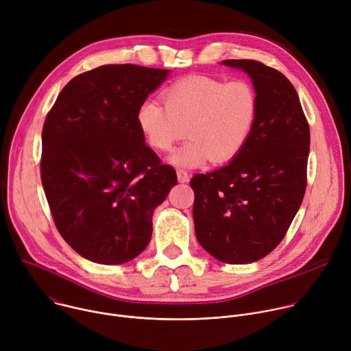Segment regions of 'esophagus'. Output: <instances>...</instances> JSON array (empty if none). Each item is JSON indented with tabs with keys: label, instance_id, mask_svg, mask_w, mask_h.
Listing matches in <instances>:
<instances>
[{
	"label": "esophagus",
	"instance_id": "34e87169",
	"mask_svg": "<svg viewBox=\"0 0 351 351\" xmlns=\"http://www.w3.org/2000/svg\"><path fill=\"white\" fill-rule=\"evenodd\" d=\"M176 175H178V180L180 183H186V182L190 180V173L187 171H184V169H178Z\"/></svg>",
	"mask_w": 351,
	"mask_h": 351
}]
</instances>
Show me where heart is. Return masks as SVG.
Instances as JSON below:
<instances>
[{
  "label": "heart",
  "mask_w": 351,
  "mask_h": 351,
  "mask_svg": "<svg viewBox=\"0 0 351 351\" xmlns=\"http://www.w3.org/2000/svg\"><path fill=\"white\" fill-rule=\"evenodd\" d=\"M162 98L164 104L148 99L138 107L137 125L148 145L161 153L172 152L187 129L190 141L171 157L178 167L229 162L252 134L257 95L244 80L190 75L169 84Z\"/></svg>",
  "instance_id": "1"
}]
</instances>
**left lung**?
<instances>
[{
  "label": "left lung",
  "instance_id": "8db88e82",
  "mask_svg": "<svg viewBox=\"0 0 351 351\" xmlns=\"http://www.w3.org/2000/svg\"><path fill=\"white\" fill-rule=\"evenodd\" d=\"M253 80L257 115L241 153L197 173L193 218L202 247L225 264H250L283 240L307 186L310 128L298 94L279 71L254 60H225Z\"/></svg>",
  "mask_w": 351,
  "mask_h": 351
}]
</instances>
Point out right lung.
<instances>
[{
    "label": "right lung",
    "instance_id": "obj_1",
    "mask_svg": "<svg viewBox=\"0 0 351 351\" xmlns=\"http://www.w3.org/2000/svg\"><path fill=\"white\" fill-rule=\"evenodd\" d=\"M168 69L103 65L73 77L41 133V183L56 226L83 258L104 265L137 257L153 214L178 183L137 125V110Z\"/></svg>",
    "mask_w": 351,
    "mask_h": 351
}]
</instances>
